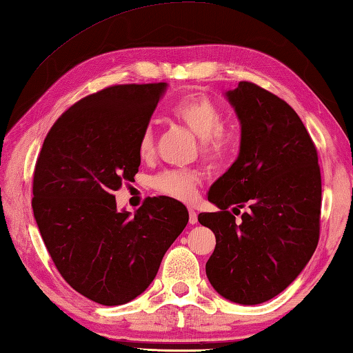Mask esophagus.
<instances>
[{
	"label": "esophagus",
	"mask_w": 353,
	"mask_h": 353,
	"mask_svg": "<svg viewBox=\"0 0 353 353\" xmlns=\"http://www.w3.org/2000/svg\"><path fill=\"white\" fill-rule=\"evenodd\" d=\"M188 214H190V218H188L190 224H196V223H198V213H196L194 208H188Z\"/></svg>",
	"instance_id": "34e87169"
}]
</instances>
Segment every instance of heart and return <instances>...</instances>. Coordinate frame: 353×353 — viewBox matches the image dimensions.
I'll list each match as a JSON object with an SVG mask.
<instances>
[{
    "instance_id": "b5f03b06",
    "label": "heart",
    "mask_w": 353,
    "mask_h": 353,
    "mask_svg": "<svg viewBox=\"0 0 353 353\" xmlns=\"http://www.w3.org/2000/svg\"><path fill=\"white\" fill-rule=\"evenodd\" d=\"M171 115L202 141L201 152L208 163H224L234 154L236 145L234 129L223 123V110L208 94L202 92L185 94L172 105ZM154 152L155 134L154 128L148 124L139 137V154L141 159H149ZM152 187L168 198L191 201L198 193L199 177L193 172L168 170L152 179Z\"/></svg>"
}]
</instances>
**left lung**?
<instances>
[{
  "label": "left lung",
  "instance_id": "1",
  "mask_svg": "<svg viewBox=\"0 0 353 353\" xmlns=\"http://www.w3.org/2000/svg\"><path fill=\"white\" fill-rule=\"evenodd\" d=\"M227 98L241 123L240 155L208 191L219 212L198 221L216 236L205 265L213 288L255 305L280 294L318 246L321 170L312 137L282 98L248 81ZM244 206L236 225L228 208Z\"/></svg>",
  "mask_w": 353,
  "mask_h": 353
}]
</instances>
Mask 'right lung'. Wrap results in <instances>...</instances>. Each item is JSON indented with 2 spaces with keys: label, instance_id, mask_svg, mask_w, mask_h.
Segmentation results:
<instances>
[{
  "label": "right lung",
  "instance_id": "add662e5",
  "mask_svg": "<svg viewBox=\"0 0 353 353\" xmlns=\"http://www.w3.org/2000/svg\"><path fill=\"white\" fill-rule=\"evenodd\" d=\"M165 82L110 85L77 101L48 132L32 181V210L48 254L71 288L101 305L140 296L188 223L168 196L130 216L115 191L139 172V137Z\"/></svg>",
  "mask_w": 353,
  "mask_h": 353
}]
</instances>
